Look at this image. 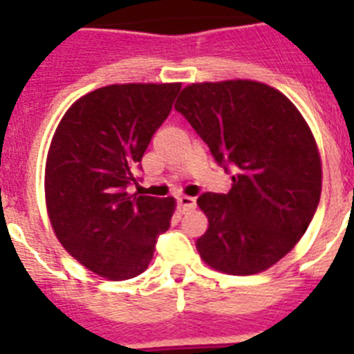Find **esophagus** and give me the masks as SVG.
Returning <instances> with one entry per match:
<instances>
[{"instance_id": "34e87169", "label": "esophagus", "mask_w": 354, "mask_h": 354, "mask_svg": "<svg viewBox=\"0 0 354 354\" xmlns=\"http://www.w3.org/2000/svg\"><path fill=\"white\" fill-rule=\"evenodd\" d=\"M194 207H196V200L191 198V196H178V209H180V213L193 211Z\"/></svg>"}]
</instances>
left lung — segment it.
<instances>
[{"label": "left lung", "instance_id": "1", "mask_svg": "<svg viewBox=\"0 0 354 354\" xmlns=\"http://www.w3.org/2000/svg\"><path fill=\"white\" fill-rule=\"evenodd\" d=\"M215 156L232 165L227 194L196 200L207 232L196 250L230 275L259 274L307 232L322 194V158L307 121L288 97L257 80L185 86L174 104Z\"/></svg>", "mask_w": 354, "mask_h": 354}]
</instances>
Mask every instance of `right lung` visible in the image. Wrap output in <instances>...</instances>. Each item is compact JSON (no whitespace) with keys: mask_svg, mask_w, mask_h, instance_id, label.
I'll use <instances>...</instances> for the list:
<instances>
[{"mask_svg":"<svg viewBox=\"0 0 354 354\" xmlns=\"http://www.w3.org/2000/svg\"><path fill=\"white\" fill-rule=\"evenodd\" d=\"M182 84H112L75 101L46 161V205L64 250L93 274L132 279L147 270L176 200L128 194L133 171Z\"/></svg>","mask_w":354,"mask_h":354,"instance_id":"right-lung-1","label":"right lung"}]
</instances>
